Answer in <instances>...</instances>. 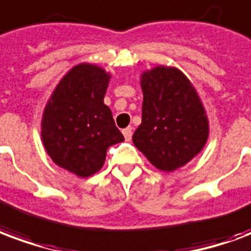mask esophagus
Masks as SVG:
<instances>
[{"mask_svg":"<svg viewBox=\"0 0 251 251\" xmlns=\"http://www.w3.org/2000/svg\"><path fill=\"white\" fill-rule=\"evenodd\" d=\"M124 133V137H125L126 141H130L131 140V135H133V130H131V127H126L122 130Z\"/></svg>","mask_w":251,"mask_h":251,"instance_id":"obj_1","label":"esophagus"}]
</instances>
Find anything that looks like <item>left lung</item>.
Returning <instances> with one entry per match:
<instances>
[{
    "instance_id": "1",
    "label": "left lung",
    "mask_w": 251,
    "mask_h": 251,
    "mask_svg": "<svg viewBox=\"0 0 251 251\" xmlns=\"http://www.w3.org/2000/svg\"><path fill=\"white\" fill-rule=\"evenodd\" d=\"M142 122L135 148L162 172H174L200 153L209 135L205 109L192 82L176 68L157 66L141 75Z\"/></svg>"
}]
</instances>
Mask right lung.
Here are the masks:
<instances>
[{"instance_id": "obj_1", "label": "right lung", "mask_w": 251, "mask_h": 251, "mask_svg": "<svg viewBox=\"0 0 251 251\" xmlns=\"http://www.w3.org/2000/svg\"><path fill=\"white\" fill-rule=\"evenodd\" d=\"M109 79L96 65H77L59 81L44 111L41 137L46 151L78 177L97 173L107 148L125 141L103 103Z\"/></svg>"}]
</instances>
